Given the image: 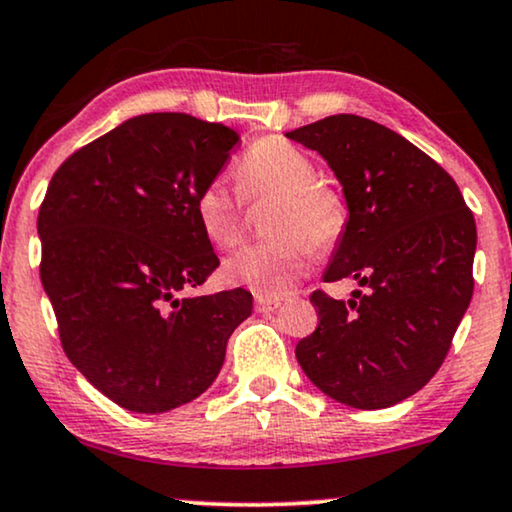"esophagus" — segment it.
Returning <instances> with one entry per match:
<instances>
[{
	"label": "esophagus",
	"mask_w": 512,
	"mask_h": 512,
	"mask_svg": "<svg viewBox=\"0 0 512 512\" xmlns=\"http://www.w3.org/2000/svg\"><path fill=\"white\" fill-rule=\"evenodd\" d=\"M280 301L277 298H265V296H256V310L258 313H272V310L280 308Z\"/></svg>",
	"instance_id": "esophagus-1"
}]
</instances>
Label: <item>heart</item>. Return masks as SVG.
I'll return each mask as SVG.
<instances>
[{"label": "heart", "instance_id": "1", "mask_svg": "<svg viewBox=\"0 0 512 512\" xmlns=\"http://www.w3.org/2000/svg\"><path fill=\"white\" fill-rule=\"evenodd\" d=\"M315 162L284 138L270 136L251 145L237 167L247 199L275 197L268 218V244H254L223 263V277L258 296L277 298L294 287L308 263V247L327 251L341 240L348 207L331 185L317 181ZM202 235L218 249L242 237V204L221 178L204 183L192 202Z\"/></svg>", "mask_w": 512, "mask_h": 512}]
</instances>
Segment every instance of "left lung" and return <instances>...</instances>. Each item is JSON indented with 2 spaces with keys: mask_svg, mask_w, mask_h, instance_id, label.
I'll list each match as a JSON object with an SVG mask.
<instances>
[{
  "mask_svg": "<svg viewBox=\"0 0 512 512\" xmlns=\"http://www.w3.org/2000/svg\"><path fill=\"white\" fill-rule=\"evenodd\" d=\"M287 138L327 159L348 204L324 282L364 287L350 301L313 291L320 322L296 360L331 400L393 407L442 367L473 298V211L435 159L367 117L331 115Z\"/></svg>",
  "mask_w": 512,
  "mask_h": 512,
  "instance_id": "1",
  "label": "left lung"
}]
</instances>
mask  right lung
I'll return each instance as SVG.
<instances>
[{
	"mask_svg": "<svg viewBox=\"0 0 512 512\" xmlns=\"http://www.w3.org/2000/svg\"><path fill=\"white\" fill-rule=\"evenodd\" d=\"M240 134L150 112L70 155L39 207V275L68 360L119 407L162 414L216 381L249 291L185 296L218 256L192 202Z\"/></svg>",
	"mask_w": 512,
	"mask_h": 512,
	"instance_id": "obj_1",
	"label": "right lung"
}]
</instances>
